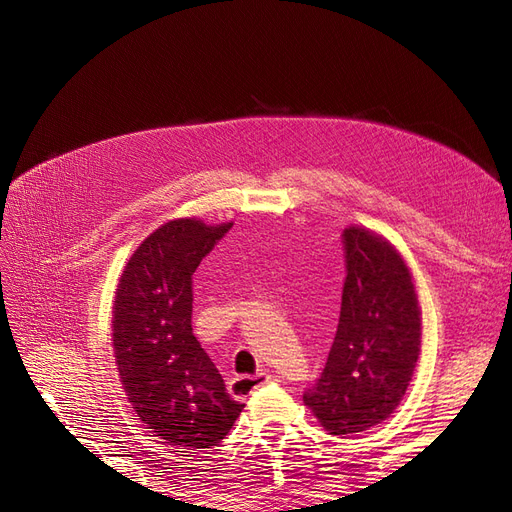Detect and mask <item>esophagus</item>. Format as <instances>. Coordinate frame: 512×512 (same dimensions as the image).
I'll return each instance as SVG.
<instances>
[{
    "label": "esophagus",
    "instance_id": "34e87169",
    "mask_svg": "<svg viewBox=\"0 0 512 512\" xmlns=\"http://www.w3.org/2000/svg\"><path fill=\"white\" fill-rule=\"evenodd\" d=\"M271 380H273V376L269 374V371H260V374H256V376H239L230 382V393L235 397H247Z\"/></svg>",
    "mask_w": 512,
    "mask_h": 512
}]
</instances>
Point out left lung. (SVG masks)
Returning a JSON list of instances; mask_svg holds the SVG:
<instances>
[{
    "label": "left lung",
    "instance_id": "1",
    "mask_svg": "<svg viewBox=\"0 0 512 512\" xmlns=\"http://www.w3.org/2000/svg\"><path fill=\"white\" fill-rule=\"evenodd\" d=\"M346 282L327 365L303 404L331 436L348 438L389 418L421 354V305L397 247L365 226L344 230Z\"/></svg>",
    "mask_w": 512,
    "mask_h": 512
}]
</instances>
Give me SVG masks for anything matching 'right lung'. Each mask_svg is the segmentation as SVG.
Listing matches in <instances>:
<instances>
[{"mask_svg":"<svg viewBox=\"0 0 512 512\" xmlns=\"http://www.w3.org/2000/svg\"><path fill=\"white\" fill-rule=\"evenodd\" d=\"M230 226L168 220L136 247L115 288L111 344L128 404L185 451L218 446L245 408L192 333V275Z\"/></svg>","mask_w":512,"mask_h":512,"instance_id":"1","label":"right lung"}]
</instances>
